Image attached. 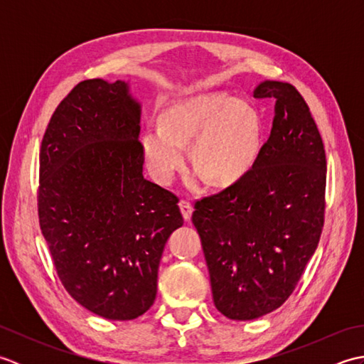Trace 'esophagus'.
I'll use <instances>...</instances> for the list:
<instances>
[{"label": "esophagus", "mask_w": 364, "mask_h": 364, "mask_svg": "<svg viewBox=\"0 0 364 364\" xmlns=\"http://www.w3.org/2000/svg\"><path fill=\"white\" fill-rule=\"evenodd\" d=\"M180 210L183 213L184 220H189L191 215H192V203L189 202V200H186V198L180 200Z\"/></svg>", "instance_id": "1"}]
</instances>
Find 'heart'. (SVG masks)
I'll return each instance as SVG.
<instances>
[{"mask_svg":"<svg viewBox=\"0 0 364 364\" xmlns=\"http://www.w3.org/2000/svg\"><path fill=\"white\" fill-rule=\"evenodd\" d=\"M194 142L192 158L206 181L230 184L249 170L259 151L261 122L250 105L225 95L189 98L170 107L164 125L144 133L142 151L151 175L168 183L186 164V144Z\"/></svg>","mask_w":364,"mask_h":364,"instance_id":"obj_1","label":"heart"}]
</instances>
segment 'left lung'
<instances>
[{"mask_svg":"<svg viewBox=\"0 0 364 364\" xmlns=\"http://www.w3.org/2000/svg\"><path fill=\"white\" fill-rule=\"evenodd\" d=\"M253 97L275 100L269 139L236 183L196 200L192 213L214 305L233 321L288 300L326 219L327 159L310 107L288 82H262Z\"/></svg>","mask_w":364,"mask_h":364,"instance_id":"obj_1","label":"left lung"}]
</instances>
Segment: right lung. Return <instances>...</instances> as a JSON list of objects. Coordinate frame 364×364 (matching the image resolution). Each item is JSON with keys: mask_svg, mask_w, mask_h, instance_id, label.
Returning <instances> with one entry per match:
<instances>
[{"mask_svg": "<svg viewBox=\"0 0 364 364\" xmlns=\"http://www.w3.org/2000/svg\"><path fill=\"white\" fill-rule=\"evenodd\" d=\"M139 122L125 81H81L51 115L38 159V223L59 280L111 321L153 305L162 250L184 222L173 192L142 175Z\"/></svg>", "mask_w": 364, "mask_h": 364, "instance_id": "right-lung-1", "label": "right lung"}]
</instances>
